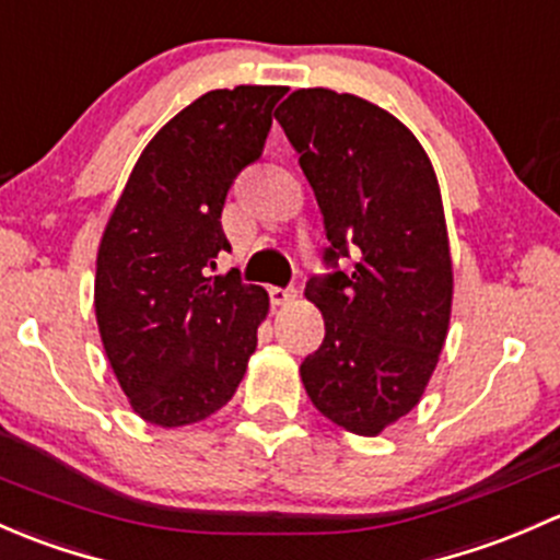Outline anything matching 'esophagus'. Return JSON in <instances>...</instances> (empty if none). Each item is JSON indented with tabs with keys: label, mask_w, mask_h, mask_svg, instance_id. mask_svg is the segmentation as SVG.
I'll use <instances>...</instances> for the list:
<instances>
[{
	"label": "esophagus",
	"mask_w": 560,
	"mask_h": 560,
	"mask_svg": "<svg viewBox=\"0 0 560 560\" xmlns=\"http://www.w3.org/2000/svg\"><path fill=\"white\" fill-rule=\"evenodd\" d=\"M269 296H272V304H278V307H285V304H291L293 299L299 296V293L293 291V288H272V291H269Z\"/></svg>",
	"instance_id": "obj_1"
}]
</instances>
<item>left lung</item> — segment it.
I'll return each instance as SVG.
<instances>
[{
  "label": "left lung",
  "mask_w": 560,
  "mask_h": 560,
  "mask_svg": "<svg viewBox=\"0 0 560 560\" xmlns=\"http://www.w3.org/2000/svg\"><path fill=\"white\" fill-rule=\"evenodd\" d=\"M318 199L326 261H355L307 282L326 337L304 359L315 409L361 436L418 407L453 310V258L440 183L418 137L388 109L331 89H299L278 107Z\"/></svg>",
  "instance_id": "left-lung-1"
}]
</instances>
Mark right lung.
<instances>
[{
    "instance_id": "1",
    "label": "right lung",
    "mask_w": 560,
    "mask_h": 560,
    "mask_svg": "<svg viewBox=\"0 0 560 560\" xmlns=\"http://www.w3.org/2000/svg\"><path fill=\"white\" fill-rule=\"evenodd\" d=\"M285 85L218 89L161 126L137 159L96 250L94 310L120 390L177 429L226 407L256 353L269 293L210 278L234 177L258 159Z\"/></svg>"
}]
</instances>
